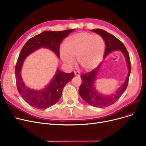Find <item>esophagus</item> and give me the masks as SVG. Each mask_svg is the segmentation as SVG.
Returning a JSON list of instances; mask_svg holds the SVG:
<instances>
[{
  "label": "esophagus",
  "instance_id": "obj_1",
  "mask_svg": "<svg viewBox=\"0 0 146 146\" xmlns=\"http://www.w3.org/2000/svg\"><path fill=\"white\" fill-rule=\"evenodd\" d=\"M74 74L77 76H80V72H74Z\"/></svg>",
  "mask_w": 146,
  "mask_h": 146
}]
</instances>
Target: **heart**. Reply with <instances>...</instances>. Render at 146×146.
Masks as SVG:
<instances>
[{
    "instance_id": "b5f03b06",
    "label": "heart",
    "mask_w": 146,
    "mask_h": 146,
    "mask_svg": "<svg viewBox=\"0 0 146 146\" xmlns=\"http://www.w3.org/2000/svg\"><path fill=\"white\" fill-rule=\"evenodd\" d=\"M105 44L98 35L87 32L73 34L67 37L61 50V57L66 64L72 66L77 57L79 64L85 70L97 67L102 60Z\"/></svg>"
}]
</instances>
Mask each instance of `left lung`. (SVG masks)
Listing matches in <instances>:
<instances>
[{
    "label": "left lung",
    "instance_id": "left-lung-1",
    "mask_svg": "<svg viewBox=\"0 0 146 146\" xmlns=\"http://www.w3.org/2000/svg\"><path fill=\"white\" fill-rule=\"evenodd\" d=\"M91 31L100 35L105 41L106 47L104 59L111 52L119 50L125 56L129 70L127 78L126 79L123 84L118 89L115 93L109 95V96H104L103 94L98 93L94 86L97 74L99 72L102 62H101L98 67L94 69L92 71L85 74L84 73L80 76L82 84L79 90V93L80 97L91 106L103 108V107H108L115 103L125 92L128 84L129 78L131 70V65L128 50L121 41L119 40L115 36L107 32L104 30L97 29L91 30Z\"/></svg>",
    "mask_w": 146,
    "mask_h": 146
}]
</instances>
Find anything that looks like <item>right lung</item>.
<instances>
[{
	"instance_id": "right-lung-1",
	"label": "right lung",
	"mask_w": 146,
	"mask_h": 146,
	"mask_svg": "<svg viewBox=\"0 0 146 146\" xmlns=\"http://www.w3.org/2000/svg\"><path fill=\"white\" fill-rule=\"evenodd\" d=\"M74 29L61 31H45L30 39L23 47L15 66L16 85L22 98L30 106L38 109H46L54 105L60 99L63 88L74 77V72L66 73L58 68L50 83L42 90H34L27 87L23 80L21 70L27 56L40 48L49 49L60 57V45Z\"/></svg>"
}]
</instances>
